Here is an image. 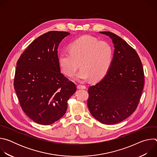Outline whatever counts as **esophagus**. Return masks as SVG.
<instances>
[{"instance_id": "esophagus-1", "label": "esophagus", "mask_w": 157, "mask_h": 157, "mask_svg": "<svg viewBox=\"0 0 157 157\" xmlns=\"http://www.w3.org/2000/svg\"><path fill=\"white\" fill-rule=\"evenodd\" d=\"M77 88L79 89H86V86H82V85L78 84V85L77 86Z\"/></svg>"}]
</instances>
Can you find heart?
I'll list each match as a JSON object with an SVG mask.
<instances>
[{"instance_id":"heart-1","label":"heart","mask_w":157,"mask_h":157,"mask_svg":"<svg viewBox=\"0 0 157 157\" xmlns=\"http://www.w3.org/2000/svg\"><path fill=\"white\" fill-rule=\"evenodd\" d=\"M69 52L59 55V66L63 73L70 77L75 74L80 63L81 70L75 78L79 81H100L107 73L113 60L110 44L91 36H82L71 43Z\"/></svg>"}]
</instances>
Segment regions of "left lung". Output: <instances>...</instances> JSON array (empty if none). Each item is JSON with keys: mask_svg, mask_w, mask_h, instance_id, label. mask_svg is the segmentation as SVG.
I'll list each match as a JSON object with an SVG mask.
<instances>
[{"mask_svg": "<svg viewBox=\"0 0 157 157\" xmlns=\"http://www.w3.org/2000/svg\"><path fill=\"white\" fill-rule=\"evenodd\" d=\"M99 33L110 38L114 52L106 75L88 89L87 107L100 122L116 124L137 109L144 85V70L138 54L125 40L112 32Z\"/></svg>", "mask_w": 157, "mask_h": 157, "instance_id": "8db88e82", "label": "left lung"}]
</instances>
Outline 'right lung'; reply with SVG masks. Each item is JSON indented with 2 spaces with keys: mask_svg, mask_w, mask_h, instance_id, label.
I'll list each match as a JSON object with an SVG mask.
<instances>
[{
  "mask_svg": "<svg viewBox=\"0 0 157 157\" xmlns=\"http://www.w3.org/2000/svg\"><path fill=\"white\" fill-rule=\"evenodd\" d=\"M70 33L51 31L35 39L17 63L14 87L20 106L35 122L50 125L66 113L76 85L60 71L58 48Z\"/></svg>",
  "mask_w": 157,
  "mask_h": 157,
  "instance_id": "obj_1",
  "label": "right lung"
}]
</instances>
